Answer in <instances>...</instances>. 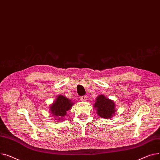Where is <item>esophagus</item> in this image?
I'll list each match as a JSON object with an SVG mask.
<instances>
[{"label":"esophagus","mask_w":160,"mask_h":160,"mask_svg":"<svg viewBox=\"0 0 160 160\" xmlns=\"http://www.w3.org/2000/svg\"><path fill=\"white\" fill-rule=\"evenodd\" d=\"M80 100L81 101H86L87 100V96H81L80 98Z\"/></svg>","instance_id":"obj_1"}]
</instances>
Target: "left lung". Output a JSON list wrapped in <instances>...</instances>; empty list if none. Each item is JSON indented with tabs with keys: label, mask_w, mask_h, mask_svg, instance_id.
I'll use <instances>...</instances> for the list:
<instances>
[{
	"label": "left lung",
	"mask_w": 160,
	"mask_h": 160,
	"mask_svg": "<svg viewBox=\"0 0 160 160\" xmlns=\"http://www.w3.org/2000/svg\"><path fill=\"white\" fill-rule=\"evenodd\" d=\"M97 111V114L102 118L110 119L113 117L116 112V105L113 100L106 98L105 95H99L93 105Z\"/></svg>",
	"instance_id": "8db88e82"
}]
</instances>
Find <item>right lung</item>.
Segmentation results:
<instances>
[{"label": "right lung", "mask_w": 160, "mask_h": 160, "mask_svg": "<svg viewBox=\"0 0 160 160\" xmlns=\"http://www.w3.org/2000/svg\"><path fill=\"white\" fill-rule=\"evenodd\" d=\"M74 102L70 99L64 97L62 95H59L56 98L49 107L50 114L56 120L64 121V117L67 114V112L70 110Z\"/></svg>", "instance_id": "obj_1"}]
</instances>
